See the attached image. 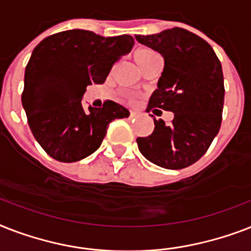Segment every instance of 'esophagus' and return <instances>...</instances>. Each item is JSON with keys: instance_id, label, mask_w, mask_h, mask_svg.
Segmentation results:
<instances>
[{"instance_id": "1", "label": "esophagus", "mask_w": 251, "mask_h": 251, "mask_svg": "<svg viewBox=\"0 0 251 251\" xmlns=\"http://www.w3.org/2000/svg\"><path fill=\"white\" fill-rule=\"evenodd\" d=\"M141 112H138V110H131L130 112V117L131 118H137V117H141Z\"/></svg>"}]
</instances>
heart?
Masks as SVG:
<instances>
[{
    "label": "heart",
    "instance_id": "heart-1",
    "mask_svg": "<svg viewBox=\"0 0 251 251\" xmlns=\"http://www.w3.org/2000/svg\"><path fill=\"white\" fill-rule=\"evenodd\" d=\"M156 54L157 53L151 50V49H141V50H138V52L135 53V62H137L138 66H139V65L146 62L147 60H150L151 57L156 56Z\"/></svg>",
    "mask_w": 251,
    "mask_h": 251
}]
</instances>
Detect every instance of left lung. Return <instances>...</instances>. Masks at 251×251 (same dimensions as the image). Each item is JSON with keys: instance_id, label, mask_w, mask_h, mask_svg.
I'll use <instances>...</instances> for the list:
<instances>
[{"instance_id": "left-lung-1", "label": "left lung", "mask_w": 251, "mask_h": 251, "mask_svg": "<svg viewBox=\"0 0 251 251\" xmlns=\"http://www.w3.org/2000/svg\"><path fill=\"white\" fill-rule=\"evenodd\" d=\"M135 39L164 58L147 110L175 113L169 125L153 117L155 129L149 137L137 138L138 149L161 168L189 167L206 153L222 125L226 92L222 64L206 40L185 28L135 35Z\"/></svg>"}]
</instances>
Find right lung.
<instances>
[{"label": "right lung", "mask_w": 251, "mask_h": 251, "mask_svg": "<svg viewBox=\"0 0 251 251\" xmlns=\"http://www.w3.org/2000/svg\"><path fill=\"white\" fill-rule=\"evenodd\" d=\"M129 35L104 37L86 29H69L45 37L33 49L25 73L22 105L29 129L49 156L74 163L100 147L116 118L129 109L114 101L84 109L87 86L105 82L118 58L131 50Z\"/></svg>", "instance_id": "1"}]
</instances>
